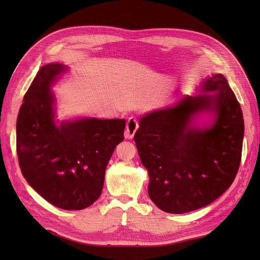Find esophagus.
I'll return each mask as SVG.
<instances>
[{
  "mask_svg": "<svg viewBox=\"0 0 260 260\" xmlns=\"http://www.w3.org/2000/svg\"><path fill=\"white\" fill-rule=\"evenodd\" d=\"M139 128V124L136 118L130 117L128 121H127V125H125V130H124V138L125 139H132L135 137V133Z\"/></svg>",
  "mask_w": 260,
  "mask_h": 260,
  "instance_id": "1",
  "label": "esophagus"
}]
</instances>
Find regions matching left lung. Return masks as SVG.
I'll return each instance as SVG.
<instances>
[{
	"label": "left lung",
	"instance_id": "1",
	"mask_svg": "<svg viewBox=\"0 0 260 260\" xmlns=\"http://www.w3.org/2000/svg\"><path fill=\"white\" fill-rule=\"evenodd\" d=\"M199 92L140 118L135 142L149 176L148 195L169 214L208 205L230 187L241 162L243 113L223 75L204 80ZM212 123H192L201 112Z\"/></svg>",
	"mask_w": 260,
	"mask_h": 260
}]
</instances>
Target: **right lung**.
Returning <instances> with one entry per match:
<instances>
[{
    "instance_id": "right-lung-1",
    "label": "right lung",
    "mask_w": 260,
    "mask_h": 260,
    "mask_svg": "<svg viewBox=\"0 0 260 260\" xmlns=\"http://www.w3.org/2000/svg\"><path fill=\"white\" fill-rule=\"evenodd\" d=\"M67 70L48 64L23 96L16 124L22 176L52 205L66 210L91 206L103 190L107 164L123 141L124 119L55 120L51 86Z\"/></svg>"
}]
</instances>
